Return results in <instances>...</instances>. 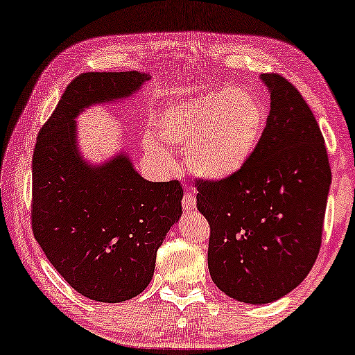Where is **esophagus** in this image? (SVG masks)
I'll return each mask as SVG.
<instances>
[{"label":"esophagus","mask_w":355,"mask_h":355,"mask_svg":"<svg viewBox=\"0 0 355 355\" xmlns=\"http://www.w3.org/2000/svg\"><path fill=\"white\" fill-rule=\"evenodd\" d=\"M182 204H183V209L187 211L194 210L196 209V196L193 193H187L183 196Z\"/></svg>","instance_id":"esophagus-1"}]
</instances>
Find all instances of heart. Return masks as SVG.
Instances as JSON below:
<instances>
[{
    "label": "heart",
    "instance_id": "1",
    "mask_svg": "<svg viewBox=\"0 0 355 355\" xmlns=\"http://www.w3.org/2000/svg\"><path fill=\"white\" fill-rule=\"evenodd\" d=\"M153 127L166 148L187 151L196 173L225 178L239 172L255 155L266 127V111L247 89H216L167 105L156 114ZM160 144L146 135L148 155L171 164Z\"/></svg>",
    "mask_w": 355,
    "mask_h": 355
}]
</instances>
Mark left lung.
Masks as SVG:
<instances>
[{
	"instance_id": "1",
	"label": "left lung",
	"mask_w": 355,
	"mask_h": 355,
	"mask_svg": "<svg viewBox=\"0 0 355 355\" xmlns=\"http://www.w3.org/2000/svg\"><path fill=\"white\" fill-rule=\"evenodd\" d=\"M261 79L271 111L255 155L230 177L194 184L210 225L211 280L248 304L282 298L308 276L331 183L324 137L298 89L277 73Z\"/></svg>"
}]
</instances>
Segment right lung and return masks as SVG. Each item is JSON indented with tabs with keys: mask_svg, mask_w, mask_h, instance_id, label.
<instances>
[{
	"mask_svg": "<svg viewBox=\"0 0 355 355\" xmlns=\"http://www.w3.org/2000/svg\"><path fill=\"white\" fill-rule=\"evenodd\" d=\"M139 71L83 73L41 127L33 153L31 228L57 272L86 298L121 303L151 282L156 253L182 215L178 180L148 182L129 157L94 167L76 146L75 119L92 103L134 94Z\"/></svg>",
	"mask_w": 355,
	"mask_h": 355,
	"instance_id": "obj_1",
	"label": "right lung"
}]
</instances>
